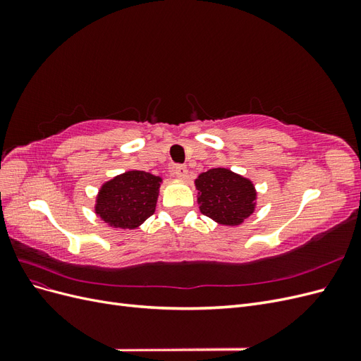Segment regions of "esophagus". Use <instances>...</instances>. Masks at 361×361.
Wrapping results in <instances>:
<instances>
[{
  "label": "esophagus",
  "instance_id": "obj_1",
  "mask_svg": "<svg viewBox=\"0 0 361 361\" xmlns=\"http://www.w3.org/2000/svg\"><path fill=\"white\" fill-rule=\"evenodd\" d=\"M174 174H176V178H179V179H187V176H188L187 166H176L174 167Z\"/></svg>",
  "mask_w": 361,
  "mask_h": 361
}]
</instances>
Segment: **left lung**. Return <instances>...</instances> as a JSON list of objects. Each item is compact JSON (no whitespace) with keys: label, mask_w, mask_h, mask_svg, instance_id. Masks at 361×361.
<instances>
[{"label":"left lung","mask_w":361,"mask_h":361,"mask_svg":"<svg viewBox=\"0 0 361 361\" xmlns=\"http://www.w3.org/2000/svg\"><path fill=\"white\" fill-rule=\"evenodd\" d=\"M200 212L218 224L239 226L255 212L256 190L250 179L228 169H211L195 179Z\"/></svg>","instance_id":"8db88e82"}]
</instances>
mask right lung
<instances>
[{
  "label": "right lung",
  "instance_id": "1",
  "mask_svg": "<svg viewBox=\"0 0 361 361\" xmlns=\"http://www.w3.org/2000/svg\"><path fill=\"white\" fill-rule=\"evenodd\" d=\"M161 182L140 170L118 174L101 187L94 212L111 227L137 228L155 212Z\"/></svg>",
  "mask_w": 361,
  "mask_h": 361
}]
</instances>
